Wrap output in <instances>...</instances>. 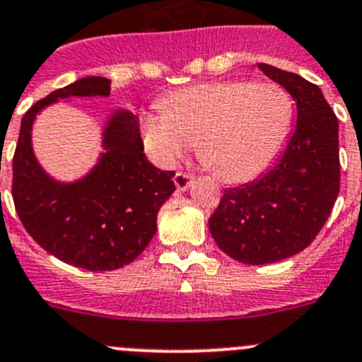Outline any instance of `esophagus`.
Wrapping results in <instances>:
<instances>
[{"label": "esophagus", "mask_w": 362, "mask_h": 362, "mask_svg": "<svg viewBox=\"0 0 362 362\" xmlns=\"http://www.w3.org/2000/svg\"><path fill=\"white\" fill-rule=\"evenodd\" d=\"M173 182H175V185H177L178 191H185V189L191 185L193 178L189 177L187 173H182V171H178V173L173 177Z\"/></svg>", "instance_id": "obj_1"}]
</instances>
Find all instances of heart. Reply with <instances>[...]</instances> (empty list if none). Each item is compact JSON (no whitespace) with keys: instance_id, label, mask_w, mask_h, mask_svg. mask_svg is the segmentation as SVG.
Here are the masks:
<instances>
[{"instance_id":"1","label":"heart","mask_w":362,"mask_h":362,"mask_svg":"<svg viewBox=\"0 0 362 362\" xmlns=\"http://www.w3.org/2000/svg\"><path fill=\"white\" fill-rule=\"evenodd\" d=\"M292 124V99L270 81H216L182 88L162 112L142 115L144 148L171 168L198 142V157L226 182H249L265 171Z\"/></svg>"}]
</instances>
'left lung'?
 <instances>
[{"mask_svg": "<svg viewBox=\"0 0 362 362\" xmlns=\"http://www.w3.org/2000/svg\"><path fill=\"white\" fill-rule=\"evenodd\" d=\"M296 103L298 122L276 164L258 180L223 191L209 218L211 236L227 256L265 265L307 249L339 194V124L319 86L259 63Z\"/></svg>", "mask_w": 362, "mask_h": 362, "instance_id": "obj_1", "label": "left lung"}]
</instances>
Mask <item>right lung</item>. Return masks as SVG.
<instances>
[{
    "label": "right lung",
    "mask_w": 362,
    "mask_h": 362,
    "mask_svg": "<svg viewBox=\"0 0 362 362\" xmlns=\"http://www.w3.org/2000/svg\"><path fill=\"white\" fill-rule=\"evenodd\" d=\"M112 81L83 77L28 110L16 146L12 198L27 233L47 252L86 270L129 265L157 233V214L175 187V171L155 168L144 155L139 119L119 110L103 132L104 153L76 182L47 175L32 149V124L43 108L70 97H108Z\"/></svg>",
    "instance_id": "obj_1"
}]
</instances>
